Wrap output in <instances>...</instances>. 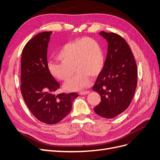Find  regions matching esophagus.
Returning <instances> with one entry per match:
<instances>
[{
	"mask_svg": "<svg viewBox=\"0 0 160 160\" xmlns=\"http://www.w3.org/2000/svg\"><path fill=\"white\" fill-rule=\"evenodd\" d=\"M89 91H80L79 94L81 95H85L87 94H89Z\"/></svg>",
	"mask_w": 160,
	"mask_h": 160,
	"instance_id": "1",
	"label": "esophagus"
}]
</instances>
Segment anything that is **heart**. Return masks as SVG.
I'll use <instances>...</instances> for the list:
<instances>
[{
	"mask_svg": "<svg viewBox=\"0 0 160 160\" xmlns=\"http://www.w3.org/2000/svg\"><path fill=\"white\" fill-rule=\"evenodd\" d=\"M59 61L48 63L49 74L56 79L67 81L77 74L73 79L65 84L67 91H78L90 84V77H98L104 65V56L100 45L95 40L82 38L65 43L57 53Z\"/></svg>",
	"mask_w": 160,
	"mask_h": 160,
	"instance_id": "heart-1",
	"label": "heart"
}]
</instances>
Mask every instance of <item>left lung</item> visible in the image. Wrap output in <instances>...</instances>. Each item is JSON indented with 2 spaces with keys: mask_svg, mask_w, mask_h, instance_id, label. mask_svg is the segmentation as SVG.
Here are the masks:
<instances>
[{
  "mask_svg": "<svg viewBox=\"0 0 160 160\" xmlns=\"http://www.w3.org/2000/svg\"><path fill=\"white\" fill-rule=\"evenodd\" d=\"M99 35L107 41L108 48L103 70L93 87L101 99L94 111L101 117L111 119L123 112L132 102L137 87V65L123 38L104 31Z\"/></svg>",
  "mask_w": 160,
  "mask_h": 160,
  "instance_id": "obj_1",
  "label": "left lung"
}]
</instances>
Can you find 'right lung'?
Here are the masks:
<instances>
[{
    "label": "right lung",
    "instance_id": "1",
    "mask_svg": "<svg viewBox=\"0 0 160 160\" xmlns=\"http://www.w3.org/2000/svg\"><path fill=\"white\" fill-rule=\"evenodd\" d=\"M51 34V31L37 34L27 43L21 56L23 99L32 115L46 124H55L64 119L79 96L76 93L54 94L60 85L48 71L47 47Z\"/></svg>",
    "mask_w": 160,
    "mask_h": 160
}]
</instances>
